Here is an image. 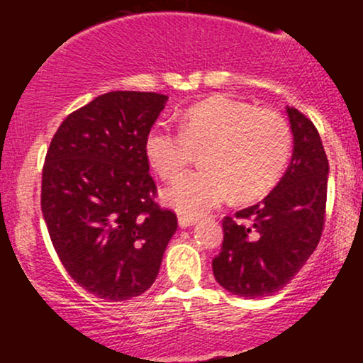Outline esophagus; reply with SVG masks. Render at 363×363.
Masks as SVG:
<instances>
[{"label": "esophagus", "instance_id": "obj_1", "mask_svg": "<svg viewBox=\"0 0 363 363\" xmlns=\"http://www.w3.org/2000/svg\"><path fill=\"white\" fill-rule=\"evenodd\" d=\"M196 225L195 218H188V216H179V226L181 228H189V226Z\"/></svg>", "mask_w": 363, "mask_h": 363}]
</instances>
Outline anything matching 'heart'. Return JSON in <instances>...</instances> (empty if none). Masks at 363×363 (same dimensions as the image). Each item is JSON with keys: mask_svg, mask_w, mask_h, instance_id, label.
<instances>
[{"mask_svg": "<svg viewBox=\"0 0 363 363\" xmlns=\"http://www.w3.org/2000/svg\"><path fill=\"white\" fill-rule=\"evenodd\" d=\"M200 152L203 168L164 189L163 199L181 214L199 218L230 195L239 202L267 195L283 177L291 156V131L270 108L216 94L182 116L181 130L155 126L145 155L164 181L177 179Z\"/></svg>", "mask_w": 363, "mask_h": 363, "instance_id": "obj_1", "label": "heart"}]
</instances>
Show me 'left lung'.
<instances>
[{
	"instance_id": "left-lung-1",
	"label": "left lung",
	"mask_w": 363,
	"mask_h": 363,
	"mask_svg": "<svg viewBox=\"0 0 363 363\" xmlns=\"http://www.w3.org/2000/svg\"><path fill=\"white\" fill-rule=\"evenodd\" d=\"M294 156L276 188L259 203L223 219L216 281L230 294L262 298L290 283L320 242L327 207L328 160L313 121L286 107Z\"/></svg>"
}]
</instances>
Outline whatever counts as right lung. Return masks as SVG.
I'll return each mask as SVG.
<instances>
[{
	"mask_svg": "<svg viewBox=\"0 0 363 363\" xmlns=\"http://www.w3.org/2000/svg\"><path fill=\"white\" fill-rule=\"evenodd\" d=\"M168 96L112 91L61 123L42 172V212L79 286L121 302L158 277L177 216L155 202L145 138Z\"/></svg>",
	"mask_w": 363,
	"mask_h": 363,
	"instance_id": "right-lung-1",
	"label": "right lung"
}]
</instances>
